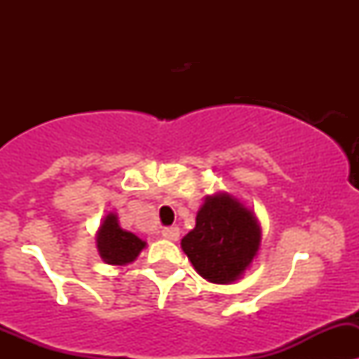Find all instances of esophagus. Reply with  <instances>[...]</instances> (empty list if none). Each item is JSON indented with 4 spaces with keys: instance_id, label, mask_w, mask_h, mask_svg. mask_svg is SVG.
I'll use <instances>...</instances> for the list:
<instances>
[{
    "instance_id": "esophagus-1",
    "label": "esophagus",
    "mask_w": 359,
    "mask_h": 359,
    "mask_svg": "<svg viewBox=\"0 0 359 359\" xmlns=\"http://www.w3.org/2000/svg\"><path fill=\"white\" fill-rule=\"evenodd\" d=\"M161 234H163V238H165V240L177 241V240H179V236H180V229H179V227H175V226L165 227V229L161 231Z\"/></svg>"
}]
</instances>
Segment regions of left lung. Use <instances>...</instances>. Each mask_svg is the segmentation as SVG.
<instances>
[{
    "label": "left lung",
    "instance_id": "1",
    "mask_svg": "<svg viewBox=\"0 0 359 359\" xmlns=\"http://www.w3.org/2000/svg\"><path fill=\"white\" fill-rule=\"evenodd\" d=\"M200 276L217 285L240 280L260 247V226L252 210L227 193L206 196L196 226L180 241Z\"/></svg>",
    "mask_w": 359,
    "mask_h": 359
}]
</instances>
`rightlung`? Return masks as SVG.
Instances as JSON below:
<instances>
[{"label":"right lung","mask_w":359,"mask_h":359,"mask_svg":"<svg viewBox=\"0 0 359 359\" xmlns=\"http://www.w3.org/2000/svg\"><path fill=\"white\" fill-rule=\"evenodd\" d=\"M97 248L106 264L126 266L133 262L139 253L146 248V241L130 231L121 229L118 217L114 213H107L97 231Z\"/></svg>","instance_id":"right-lung-1"}]
</instances>
